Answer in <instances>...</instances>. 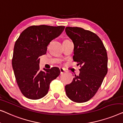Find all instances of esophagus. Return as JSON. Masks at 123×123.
<instances>
[{
  "instance_id": "esophagus-1",
  "label": "esophagus",
  "mask_w": 123,
  "mask_h": 123,
  "mask_svg": "<svg viewBox=\"0 0 123 123\" xmlns=\"http://www.w3.org/2000/svg\"><path fill=\"white\" fill-rule=\"evenodd\" d=\"M60 74H63L64 72H66V71H65V69H63V68H60Z\"/></svg>"
}]
</instances>
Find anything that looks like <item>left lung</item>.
Returning a JSON list of instances; mask_svg holds the SVG:
<instances>
[{"mask_svg":"<svg viewBox=\"0 0 123 123\" xmlns=\"http://www.w3.org/2000/svg\"><path fill=\"white\" fill-rule=\"evenodd\" d=\"M66 33L74 44L73 60L80 65L79 75L65 86L68 98L84 103L94 96L108 72L106 48L96 34L79 27H67Z\"/></svg>","mask_w":123,"mask_h":123,"instance_id":"left-lung-1","label":"left lung"}]
</instances>
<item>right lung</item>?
Returning a JSON list of instances; mask_svg holds the SVG:
<instances>
[{"mask_svg": "<svg viewBox=\"0 0 123 123\" xmlns=\"http://www.w3.org/2000/svg\"><path fill=\"white\" fill-rule=\"evenodd\" d=\"M64 29L65 26L32 25L24 30L15 43L12 58L14 73L22 94L29 99L44 97L50 83L60 75L58 67L39 70V57L46 54L48 45Z\"/></svg>", "mask_w": 123, "mask_h": 123, "instance_id": "1", "label": "right lung"}]
</instances>
